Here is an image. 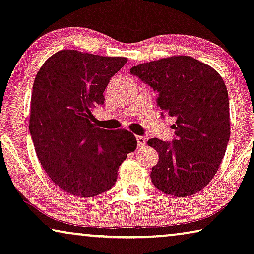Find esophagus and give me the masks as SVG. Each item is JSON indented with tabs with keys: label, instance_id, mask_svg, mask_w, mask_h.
<instances>
[{
	"label": "esophagus",
	"instance_id": "1",
	"mask_svg": "<svg viewBox=\"0 0 254 254\" xmlns=\"http://www.w3.org/2000/svg\"><path fill=\"white\" fill-rule=\"evenodd\" d=\"M136 141H138V147L142 148V147H144V144H146V138L141 135H138L136 136Z\"/></svg>",
	"mask_w": 254,
	"mask_h": 254
}]
</instances>
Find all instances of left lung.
I'll list each match as a JSON object with an SVG mask.
<instances>
[{
	"instance_id": "obj_1",
	"label": "left lung",
	"mask_w": 254,
	"mask_h": 254,
	"mask_svg": "<svg viewBox=\"0 0 254 254\" xmlns=\"http://www.w3.org/2000/svg\"><path fill=\"white\" fill-rule=\"evenodd\" d=\"M157 91L162 116L175 119L171 142L148 144L158 152L151 182L166 194L189 196L218 171L231 135L228 92L218 72L190 56H172L130 70Z\"/></svg>"
}]
</instances>
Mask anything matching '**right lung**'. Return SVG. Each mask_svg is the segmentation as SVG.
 <instances>
[{
	"instance_id": "add662e5",
	"label": "right lung",
	"mask_w": 254,
	"mask_h": 254,
	"mask_svg": "<svg viewBox=\"0 0 254 254\" xmlns=\"http://www.w3.org/2000/svg\"><path fill=\"white\" fill-rule=\"evenodd\" d=\"M127 60L63 50L36 75L29 131L36 154L51 180L69 194L91 198L115 184L120 165L136 148L127 130L95 126L92 110Z\"/></svg>"
}]
</instances>
